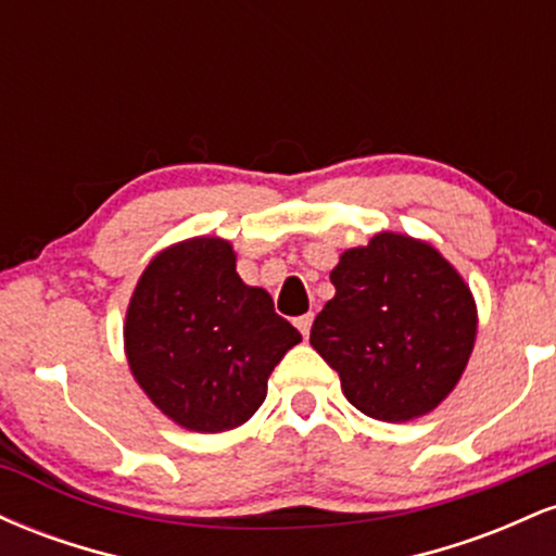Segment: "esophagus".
Returning a JSON list of instances; mask_svg holds the SVG:
<instances>
[{
    "label": "esophagus",
    "mask_w": 556,
    "mask_h": 556,
    "mask_svg": "<svg viewBox=\"0 0 556 556\" xmlns=\"http://www.w3.org/2000/svg\"><path fill=\"white\" fill-rule=\"evenodd\" d=\"M311 324H314V314H305V316H298L295 318V327L300 329V334H303V337H308Z\"/></svg>",
    "instance_id": "1"
}]
</instances>
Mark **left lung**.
<instances>
[{
	"mask_svg": "<svg viewBox=\"0 0 556 556\" xmlns=\"http://www.w3.org/2000/svg\"><path fill=\"white\" fill-rule=\"evenodd\" d=\"M337 295L311 327L316 353L361 413L400 424L455 389L476 340L468 285L426 242L381 232L342 253Z\"/></svg>",
	"mask_w": 556,
	"mask_h": 556,
	"instance_id": "8db88e82",
	"label": "left lung"
}]
</instances>
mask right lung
<instances>
[{
  "mask_svg": "<svg viewBox=\"0 0 556 556\" xmlns=\"http://www.w3.org/2000/svg\"><path fill=\"white\" fill-rule=\"evenodd\" d=\"M300 331L235 271L232 245L195 238L151 261L125 321L130 371L151 402L190 431L245 424Z\"/></svg>",
  "mask_w": 556,
  "mask_h": 556,
  "instance_id": "add662e5",
  "label": "right lung"
}]
</instances>
